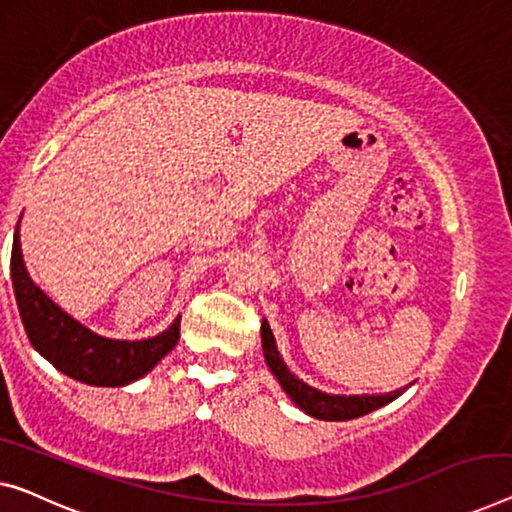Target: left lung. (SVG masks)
Listing matches in <instances>:
<instances>
[{
    "instance_id": "obj_1",
    "label": "left lung",
    "mask_w": 512,
    "mask_h": 512,
    "mask_svg": "<svg viewBox=\"0 0 512 512\" xmlns=\"http://www.w3.org/2000/svg\"><path fill=\"white\" fill-rule=\"evenodd\" d=\"M262 349H264V361L273 372V377L278 379L292 402L305 414L312 418H319V421H349V418H358L370 414L384 404L393 402L400 398L404 388L393 393H379V395H333L324 393L315 386H308L303 379H299L294 372H289L287 363L282 361L278 352L276 338H273V331L266 319H262Z\"/></svg>"
}]
</instances>
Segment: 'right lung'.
I'll return each instance as SVG.
<instances>
[{"label": "right lung", "mask_w": 512, "mask_h": 512, "mask_svg": "<svg viewBox=\"0 0 512 512\" xmlns=\"http://www.w3.org/2000/svg\"><path fill=\"white\" fill-rule=\"evenodd\" d=\"M22 218V216H20ZM11 280L15 303L32 347L66 377L89 386H126L142 379L179 342L181 317L163 333L144 340L98 335L59 305L29 278L20 248V220L13 234Z\"/></svg>", "instance_id": "add662e5"}]
</instances>
